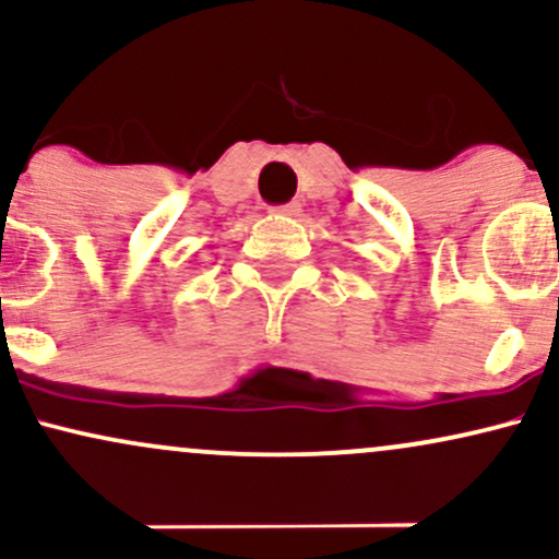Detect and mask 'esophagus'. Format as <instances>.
I'll return each instance as SVG.
<instances>
[{"instance_id":"esophagus-1","label":"esophagus","mask_w":559,"mask_h":559,"mask_svg":"<svg viewBox=\"0 0 559 559\" xmlns=\"http://www.w3.org/2000/svg\"><path fill=\"white\" fill-rule=\"evenodd\" d=\"M273 213L286 215V217H297L301 213V204L299 202H288V204H284V207H275Z\"/></svg>"}]
</instances>
